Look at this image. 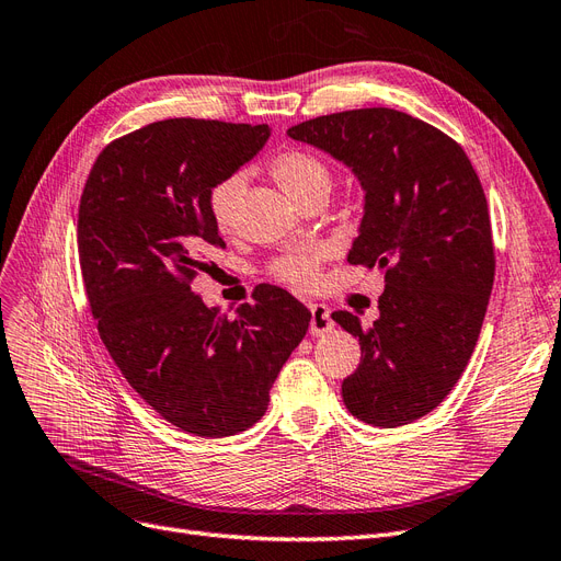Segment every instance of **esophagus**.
Here are the masks:
<instances>
[{"mask_svg":"<svg viewBox=\"0 0 561 561\" xmlns=\"http://www.w3.org/2000/svg\"><path fill=\"white\" fill-rule=\"evenodd\" d=\"M311 334L313 336H322L332 332L334 322L330 318V309L325 307V304H311Z\"/></svg>","mask_w":561,"mask_h":561,"instance_id":"34e87169","label":"esophagus"}]
</instances>
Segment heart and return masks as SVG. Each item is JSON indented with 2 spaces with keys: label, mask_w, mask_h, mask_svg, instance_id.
I'll list each match as a JSON object with an SVG mask.
<instances>
[{
  "label": "heart",
  "mask_w": 561,
  "mask_h": 561,
  "mask_svg": "<svg viewBox=\"0 0 561 561\" xmlns=\"http://www.w3.org/2000/svg\"><path fill=\"white\" fill-rule=\"evenodd\" d=\"M271 175L278 180L283 190L297 198L299 203L316 192L328 190L332 184V173L325 161L318 159L311 151L287 149L271 161ZM248 178L245 173H231L213 184L208 192V213L217 231L231 233L239 219V206L245 194ZM274 274L295 287H311L318 278V264L309 254H290L274 264Z\"/></svg>",
  "instance_id": "obj_1"
}]
</instances>
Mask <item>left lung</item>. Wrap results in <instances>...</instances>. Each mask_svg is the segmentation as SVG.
Instances as JSON below:
<instances>
[{"label":"left lung","mask_w":561,"mask_h":561,"mask_svg":"<svg viewBox=\"0 0 561 561\" xmlns=\"http://www.w3.org/2000/svg\"><path fill=\"white\" fill-rule=\"evenodd\" d=\"M287 135L342 161L365 192L348 262L381 268L386 287L369 330L332 313L363 353L342 396L369 426H404L449 396L482 330L496 262L480 178L449 135L388 107L318 116Z\"/></svg>","instance_id":"1"}]
</instances>
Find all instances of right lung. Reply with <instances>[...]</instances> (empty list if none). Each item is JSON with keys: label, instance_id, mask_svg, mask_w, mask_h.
I'll return each instance as SVG.
<instances>
[{"label": "right lung", "instance_id": "1", "mask_svg": "<svg viewBox=\"0 0 561 561\" xmlns=\"http://www.w3.org/2000/svg\"><path fill=\"white\" fill-rule=\"evenodd\" d=\"M268 140V126L165 118L110 142L79 203V264L98 332L151 410L198 437L257 423L311 311L276 285L233 318L192 293L225 248L213 184Z\"/></svg>", "mask_w": 561, "mask_h": 561}]
</instances>
